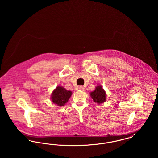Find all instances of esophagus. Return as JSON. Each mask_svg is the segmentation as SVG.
<instances>
[{"mask_svg": "<svg viewBox=\"0 0 158 158\" xmlns=\"http://www.w3.org/2000/svg\"><path fill=\"white\" fill-rule=\"evenodd\" d=\"M79 89L81 90H84L85 89V88L83 86H79Z\"/></svg>", "mask_w": 158, "mask_h": 158, "instance_id": "1", "label": "esophagus"}]
</instances>
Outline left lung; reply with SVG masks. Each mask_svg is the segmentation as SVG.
<instances>
[{
	"mask_svg": "<svg viewBox=\"0 0 158 158\" xmlns=\"http://www.w3.org/2000/svg\"><path fill=\"white\" fill-rule=\"evenodd\" d=\"M90 95L93 101L98 104H102L106 101V92L102 86H97L95 90L90 92Z\"/></svg>",
	"mask_w": 158,
	"mask_h": 158,
	"instance_id": "1",
	"label": "left lung"
}]
</instances>
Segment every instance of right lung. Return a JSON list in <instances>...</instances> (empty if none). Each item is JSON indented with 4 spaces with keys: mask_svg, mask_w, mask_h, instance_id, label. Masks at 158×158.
I'll return each instance as SVG.
<instances>
[{
    "mask_svg": "<svg viewBox=\"0 0 158 158\" xmlns=\"http://www.w3.org/2000/svg\"><path fill=\"white\" fill-rule=\"evenodd\" d=\"M72 93L70 90H66L62 86H57L53 90L51 96L52 101L59 106H64L70 98Z\"/></svg>",
    "mask_w": 158,
    "mask_h": 158,
    "instance_id": "add662e5",
    "label": "right lung"
}]
</instances>
